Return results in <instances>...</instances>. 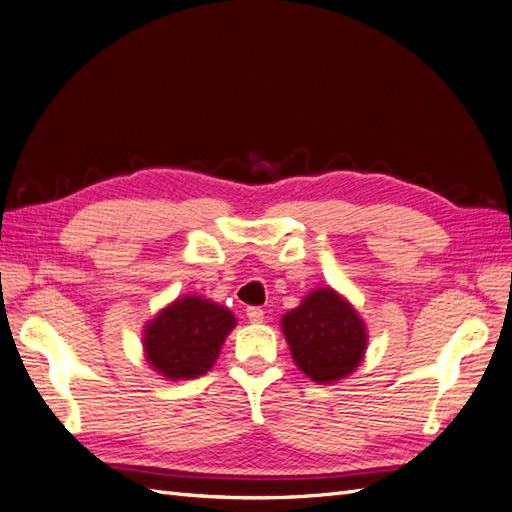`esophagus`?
I'll list each match as a JSON object with an SVG mask.
<instances>
[{
  "instance_id": "34e87169",
  "label": "esophagus",
  "mask_w": 512,
  "mask_h": 512,
  "mask_svg": "<svg viewBox=\"0 0 512 512\" xmlns=\"http://www.w3.org/2000/svg\"><path fill=\"white\" fill-rule=\"evenodd\" d=\"M246 318L251 320V323H261V320H264V310H259V307H248Z\"/></svg>"
}]
</instances>
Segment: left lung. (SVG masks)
<instances>
[{
  "label": "left lung",
  "instance_id": "obj_1",
  "mask_svg": "<svg viewBox=\"0 0 512 512\" xmlns=\"http://www.w3.org/2000/svg\"><path fill=\"white\" fill-rule=\"evenodd\" d=\"M294 364L316 384H336L364 360L368 331L360 312L334 288H316L281 318Z\"/></svg>",
  "mask_w": 512,
  "mask_h": 512
}]
</instances>
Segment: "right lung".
Wrapping results in <instances>:
<instances>
[{
	"mask_svg": "<svg viewBox=\"0 0 512 512\" xmlns=\"http://www.w3.org/2000/svg\"><path fill=\"white\" fill-rule=\"evenodd\" d=\"M235 327L227 307L198 294L178 296L144 325V358L163 379H194L216 364Z\"/></svg>",
	"mask_w": 512,
	"mask_h": 512,
	"instance_id": "add662e5",
	"label": "right lung"
}]
</instances>
